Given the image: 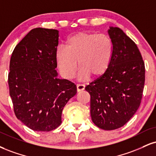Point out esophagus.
<instances>
[{
	"instance_id": "esophagus-1",
	"label": "esophagus",
	"mask_w": 156,
	"mask_h": 156,
	"mask_svg": "<svg viewBox=\"0 0 156 156\" xmlns=\"http://www.w3.org/2000/svg\"><path fill=\"white\" fill-rule=\"evenodd\" d=\"M76 88H77V91H78V92H79V91L84 90V89H85V86H84L83 84H77Z\"/></svg>"
}]
</instances>
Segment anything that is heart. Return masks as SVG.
<instances>
[{"label": "heart", "instance_id": "b5f03b06", "mask_svg": "<svg viewBox=\"0 0 156 156\" xmlns=\"http://www.w3.org/2000/svg\"><path fill=\"white\" fill-rule=\"evenodd\" d=\"M112 54L111 40L106 35L78 33L67 41V48L59 46L56 51V60L62 76L72 79L78 69L80 80L89 76L94 78L104 74L108 70Z\"/></svg>", "mask_w": 156, "mask_h": 156}]
</instances>
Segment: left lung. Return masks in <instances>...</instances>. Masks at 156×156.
<instances>
[{
    "mask_svg": "<svg viewBox=\"0 0 156 156\" xmlns=\"http://www.w3.org/2000/svg\"><path fill=\"white\" fill-rule=\"evenodd\" d=\"M111 61L106 72L86 86L90 94L91 120L99 128H121L140 105L145 69L137 46L119 27H110Z\"/></svg>",
    "mask_w": 156,
    "mask_h": 156,
    "instance_id": "left-lung-1",
    "label": "left lung"
}]
</instances>
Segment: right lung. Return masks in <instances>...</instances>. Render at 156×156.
<instances>
[{
    "mask_svg": "<svg viewBox=\"0 0 156 156\" xmlns=\"http://www.w3.org/2000/svg\"><path fill=\"white\" fill-rule=\"evenodd\" d=\"M57 30H31L16 45L10 60L9 94L16 118L36 132H50L62 123L64 107L76 86L58 78Z\"/></svg>",
    "mask_w": 156,
    "mask_h": 156,
    "instance_id": "right-lung-1",
    "label": "right lung"
}]
</instances>
